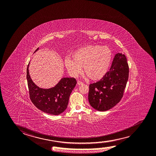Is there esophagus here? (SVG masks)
<instances>
[{
    "label": "esophagus",
    "mask_w": 156,
    "mask_h": 156,
    "mask_svg": "<svg viewBox=\"0 0 156 156\" xmlns=\"http://www.w3.org/2000/svg\"><path fill=\"white\" fill-rule=\"evenodd\" d=\"M77 84L78 85L83 84V82H80V81H78L77 82Z\"/></svg>",
    "instance_id": "esophagus-1"
}]
</instances>
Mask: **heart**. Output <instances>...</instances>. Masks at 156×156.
Masks as SVG:
<instances>
[{
    "instance_id": "1",
    "label": "heart",
    "mask_w": 156,
    "mask_h": 156,
    "mask_svg": "<svg viewBox=\"0 0 156 156\" xmlns=\"http://www.w3.org/2000/svg\"><path fill=\"white\" fill-rule=\"evenodd\" d=\"M112 49L107 46L90 44L77 49L73 59L67 58L65 65L69 74L76 77L84 67L85 74L92 80L102 79L110 68L112 58Z\"/></svg>"
}]
</instances>
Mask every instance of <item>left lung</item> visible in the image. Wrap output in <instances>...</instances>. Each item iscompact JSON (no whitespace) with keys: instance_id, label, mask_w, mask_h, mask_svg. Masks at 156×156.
I'll list each match as a JSON object with an SVG mask.
<instances>
[{"instance_id":"obj_1","label":"left lung","mask_w":156,"mask_h":156,"mask_svg":"<svg viewBox=\"0 0 156 156\" xmlns=\"http://www.w3.org/2000/svg\"><path fill=\"white\" fill-rule=\"evenodd\" d=\"M128 75L129 67L125 55L118 53L114 58L110 71L100 81L90 84V105L101 112L114 107L122 97Z\"/></svg>"}]
</instances>
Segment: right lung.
<instances>
[{
  "mask_svg": "<svg viewBox=\"0 0 156 156\" xmlns=\"http://www.w3.org/2000/svg\"><path fill=\"white\" fill-rule=\"evenodd\" d=\"M36 49L34 53L38 51ZM29 63L27 69L29 95L31 101L35 107L42 112L51 115H58L66 109L69 96L77 84L73 78H62L57 84L49 89H43L37 86L29 72Z\"/></svg>",
  "mask_w": 156,
  "mask_h": 156,
  "instance_id": "right-lung-1",
  "label": "right lung"
}]
</instances>
